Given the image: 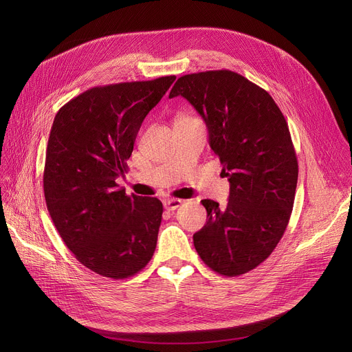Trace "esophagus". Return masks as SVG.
Returning <instances> with one entry per match:
<instances>
[{
  "instance_id": "obj_1",
  "label": "esophagus",
  "mask_w": 352,
  "mask_h": 352,
  "mask_svg": "<svg viewBox=\"0 0 352 352\" xmlns=\"http://www.w3.org/2000/svg\"><path fill=\"white\" fill-rule=\"evenodd\" d=\"M182 204V199H177V198H171V199H165L164 201V208L168 210V211H174L178 207H181Z\"/></svg>"
}]
</instances>
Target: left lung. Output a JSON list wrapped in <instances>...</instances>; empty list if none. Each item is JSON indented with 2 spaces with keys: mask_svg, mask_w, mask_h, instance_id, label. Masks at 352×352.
<instances>
[{
  "mask_svg": "<svg viewBox=\"0 0 352 352\" xmlns=\"http://www.w3.org/2000/svg\"><path fill=\"white\" fill-rule=\"evenodd\" d=\"M178 96L204 118L230 181L227 208L201 201L207 224L194 234V247L217 274H245L267 260L289 223L298 161L288 124L264 88L230 69L179 77L170 98Z\"/></svg>",
  "mask_w": 352,
  "mask_h": 352,
  "instance_id": "8db88e82",
  "label": "left lung"
}]
</instances>
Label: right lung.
<instances>
[{"label": "right lung", "instance_id": "1", "mask_svg": "<svg viewBox=\"0 0 352 352\" xmlns=\"http://www.w3.org/2000/svg\"><path fill=\"white\" fill-rule=\"evenodd\" d=\"M175 76L94 87L60 108L44 166L52 223L77 260L102 276L124 280L154 255L162 218L158 198L126 195V173L140 126Z\"/></svg>", "mask_w": 352, "mask_h": 352}]
</instances>
